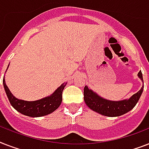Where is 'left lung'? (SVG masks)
Here are the masks:
<instances>
[{
    "instance_id": "left-lung-1",
    "label": "left lung",
    "mask_w": 149,
    "mask_h": 149,
    "mask_svg": "<svg viewBox=\"0 0 149 149\" xmlns=\"http://www.w3.org/2000/svg\"><path fill=\"white\" fill-rule=\"evenodd\" d=\"M138 75L139 78L143 80L141 71H139ZM143 88L144 86H142L141 90L138 93H134L130 99L121 101H111L103 99L97 93H93L91 90H89L88 86H85L84 91V101L91 110L102 115L107 117H118L125 114L132 108H134L141 97Z\"/></svg>"
}]
</instances>
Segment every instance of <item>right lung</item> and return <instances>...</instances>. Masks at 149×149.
Masks as SVG:
<instances>
[{"instance_id": "obj_1", "label": "right lung", "mask_w": 149, "mask_h": 149, "mask_svg": "<svg viewBox=\"0 0 149 149\" xmlns=\"http://www.w3.org/2000/svg\"><path fill=\"white\" fill-rule=\"evenodd\" d=\"M3 87L8 100L14 108L22 114L32 118H38L47 115L52 113L58 108L63 100V91L66 84H63L52 96L36 100V101H25L15 98L10 93L5 84L4 78L3 79Z\"/></svg>"}]
</instances>
